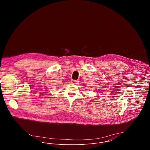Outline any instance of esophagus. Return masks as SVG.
I'll use <instances>...</instances> for the list:
<instances>
[{
    "mask_svg": "<svg viewBox=\"0 0 150 150\" xmlns=\"http://www.w3.org/2000/svg\"><path fill=\"white\" fill-rule=\"evenodd\" d=\"M71 84H77V81L76 80H71Z\"/></svg>",
    "mask_w": 150,
    "mask_h": 150,
    "instance_id": "obj_1",
    "label": "esophagus"
}]
</instances>
